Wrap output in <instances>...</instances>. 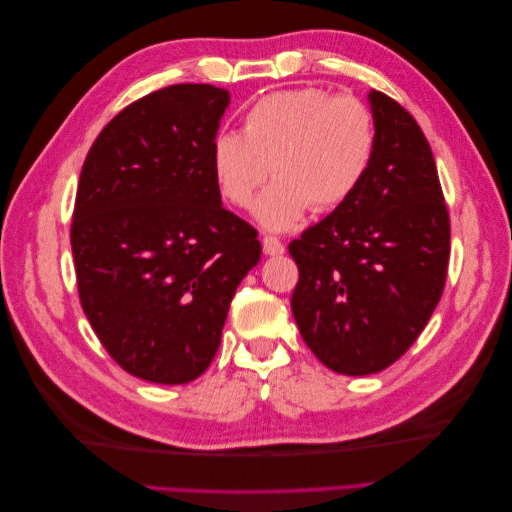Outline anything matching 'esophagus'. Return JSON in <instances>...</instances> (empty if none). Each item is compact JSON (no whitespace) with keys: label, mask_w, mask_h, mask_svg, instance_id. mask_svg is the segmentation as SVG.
I'll list each match as a JSON object with an SVG mask.
<instances>
[{"label":"esophagus","mask_w":512,"mask_h":512,"mask_svg":"<svg viewBox=\"0 0 512 512\" xmlns=\"http://www.w3.org/2000/svg\"><path fill=\"white\" fill-rule=\"evenodd\" d=\"M262 246H264V253L266 255H284V250H286V246L281 244V239H277V237H273V235H266L264 239H262Z\"/></svg>","instance_id":"obj_1"}]
</instances>
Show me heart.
<instances>
[{
	"label": "heart",
	"instance_id": "b5f03b06",
	"mask_svg": "<svg viewBox=\"0 0 512 512\" xmlns=\"http://www.w3.org/2000/svg\"><path fill=\"white\" fill-rule=\"evenodd\" d=\"M376 121L369 105L352 94L299 88L266 94L250 105L242 134L215 138L213 176L224 198L257 222L286 231L310 209H339L361 187L376 154Z\"/></svg>",
	"mask_w": 512,
	"mask_h": 512
}]
</instances>
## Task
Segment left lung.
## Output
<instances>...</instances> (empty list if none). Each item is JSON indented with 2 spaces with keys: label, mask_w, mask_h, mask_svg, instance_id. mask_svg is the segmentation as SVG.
I'll use <instances>...</instances> for the list:
<instances>
[{
  "label": "left lung",
  "mask_w": 512,
  "mask_h": 512,
  "mask_svg": "<svg viewBox=\"0 0 512 512\" xmlns=\"http://www.w3.org/2000/svg\"><path fill=\"white\" fill-rule=\"evenodd\" d=\"M372 169L350 200L290 242L299 268L292 314L303 341L336 374L396 363L444 290L451 224L436 160L413 116L372 90Z\"/></svg>",
  "instance_id": "left-lung-1"
}]
</instances>
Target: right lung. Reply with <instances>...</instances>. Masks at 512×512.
I'll use <instances>...</instances> for the list:
<instances>
[{
  "instance_id": "1",
  "label": "right lung",
  "mask_w": 512,
  "mask_h": 512,
  "mask_svg": "<svg viewBox=\"0 0 512 512\" xmlns=\"http://www.w3.org/2000/svg\"><path fill=\"white\" fill-rule=\"evenodd\" d=\"M228 103L206 83L151 92L103 127L81 169L70 228L81 306L107 354L149 383L206 372L239 281L262 257L213 176Z\"/></svg>"
}]
</instances>
